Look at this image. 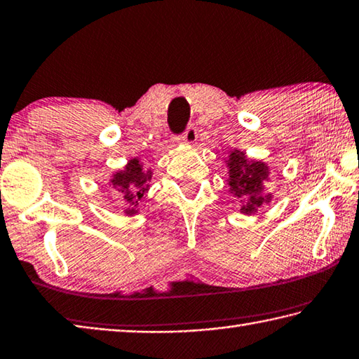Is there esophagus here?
Returning <instances> with one entry per match:
<instances>
[{
  "instance_id": "obj_1",
  "label": "esophagus",
  "mask_w": 359,
  "mask_h": 359,
  "mask_svg": "<svg viewBox=\"0 0 359 359\" xmlns=\"http://www.w3.org/2000/svg\"><path fill=\"white\" fill-rule=\"evenodd\" d=\"M198 140V128L194 126H190L187 130L185 133L182 135V141L187 142V144H193V142H196Z\"/></svg>"
}]
</instances>
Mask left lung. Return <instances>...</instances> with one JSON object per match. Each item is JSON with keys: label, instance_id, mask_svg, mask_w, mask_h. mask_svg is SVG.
<instances>
[{"label": "left lung", "instance_id": "1", "mask_svg": "<svg viewBox=\"0 0 359 359\" xmlns=\"http://www.w3.org/2000/svg\"><path fill=\"white\" fill-rule=\"evenodd\" d=\"M227 166V185L229 193L242 202L240 212L245 215L257 213L262 205L270 204L273 199L271 193H265L264 182L270 180V169L264 161L250 160L245 152L233 149L226 160Z\"/></svg>", "mask_w": 359, "mask_h": 359}]
</instances>
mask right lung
<instances>
[{"label":"right lung","mask_w":359,"mask_h":359,"mask_svg":"<svg viewBox=\"0 0 359 359\" xmlns=\"http://www.w3.org/2000/svg\"><path fill=\"white\" fill-rule=\"evenodd\" d=\"M152 169H144L138 157L128 160V163L121 171H117L109 179V185H113L116 191L122 193L127 208L123 213L127 217H133L138 213L140 202L149 191V180L152 179Z\"/></svg>","instance_id":"obj_1"}]
</instances>
